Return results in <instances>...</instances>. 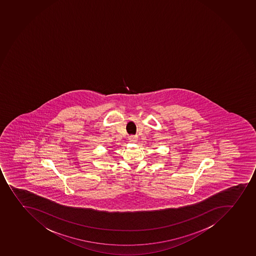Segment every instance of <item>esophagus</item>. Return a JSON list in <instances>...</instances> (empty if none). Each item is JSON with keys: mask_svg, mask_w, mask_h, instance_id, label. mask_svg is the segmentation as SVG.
Segmentation results:
<instances>
[{"mask_svg": "<svg viewBox=\"0 0 256 256\" xmlns=\"http://www.w3.org/2000/svg\"><path fill=\"white\" fill-rule=\"evenodd\" d=\"M128 140L130 142H136L138 141V136L131 135V136H128Z\"/></svg>", "mask_w": 256, "mask_h": 256, "instance_id": "esophagus-1", "label": "esophagus"}]
</instances>
